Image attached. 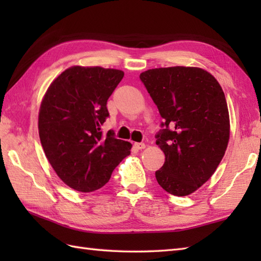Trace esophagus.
Returning <instances> with one entry per match:
<instances>
[{
  "label": "esophagus",
  "mask_w": 261,
  "mask_h": 261,
  "mask_svg": "<svg viewBox=\"0 0 261 261\" xmlns=\"http://www.w3.org/2000/svg\"><path fill=\"white\" fill-rule=\"evenodd\" d=\"M135 147L137 149H139V150H142V149L146 148V145L143 142H137V143H135Z\"/></svg>",
  "instance_id": "esophagus-1"
}]
</instances>
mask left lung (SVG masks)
<instances>
[{"label": "left lung", "instance_id": "obj_1", "mask_svg": "<svg viewBox=\"0 0 261 261\" xmlns=\"http://www.w3.org/2000/svg\"><path fill=\"white\" fill-rule=\"evenodd\" d=\"M164 129L156 145L165 153L158 184L175 196L197 191L215 173L230 139V116L222 87L198 67L148 69L140 74Z\"/></svg>", "mask_w": 261, "mask_h": 261}]
</instances>
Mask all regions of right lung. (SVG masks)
<instances>
[{
  "instance_id": "add662e5",
  "label": "right lung",
  "mask_w": 261,
  "mask_h": 261,
  "mask_svg": "<svg viewBox=\"0 0 261 261\" xmlns=\"http://www.w3.org/2000/svg\"><path fill=\"white\" fill-rule=\"evenodd\" d=\"M123 76L120 69L71 66L43 95L38 118L41 146L55 173L75 191L103 187L130 154V142L101 131L108 99Z\"/></svg>"
}]
</instances>
